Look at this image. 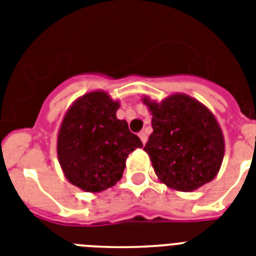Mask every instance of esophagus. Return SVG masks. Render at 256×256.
I'll list each match as a JSON object with an SVG mask.
<instances>
[{
	"instance_id": "1",
	"label": "esophagus",
	"mask_w": 256,
	"mask_h": 256,
	"mask_svg": "<svg viewBox=\"0 0 256 256\" xmlns=\"http://www.w3.org/2000/svg\"><path fill=\"white\" fill-rule=\"evenodd\" d=\"M138 136H140V140H142V144H146V142H148V134H146V132H140V134H138Z\"/></svg>"
}]
</instances>
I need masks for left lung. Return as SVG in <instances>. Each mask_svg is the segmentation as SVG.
Returning a JSON list of instances; mask_svg holds the SVG:
<instances>
[{
    "label": "left lung",
    "mask_w": 256,
    "mask_h": 256,
    "mask_svg": "<svg viewBox=\"0 0 256 256\" xmlns=\"http://www.w3.org/2000/svg\"><path fill=\"white\" fill-rule=\"evenodd\" d=\"M152 132L144 152L156 176L178 191H192L218 174L224 154L222 130L212 112L184 94L156 104L146 96Z\"/></svg>",
    "instance_id": "obj_1"
}]
</instances>
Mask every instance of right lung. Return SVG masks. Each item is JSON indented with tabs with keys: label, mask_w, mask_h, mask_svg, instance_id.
Listing matches in <instances>:
<instances>
[{
	"label": "right lung",
	"mask_w": 256,
	"mask_h": 256,
	"mask_svg": "<svg viewBox=\"0 0 256 256\" xmlns=\"http://www.w3.org/2000/svg\"><path fill=\"white\" fill-rule=\"evenodd\" d=\"M118 108L106 92H92L76 100L62 120L58 160L68 180L82 190L100 192L114 186L128 154L144 146L128 122L116 118Z\"/></svg>",
	"instance_id": "obj_1"
}]
</instances>
